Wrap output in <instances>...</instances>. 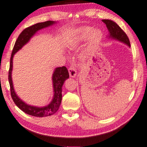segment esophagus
I'll return each mask as SVG.
<instances>
[{"label": "esophagus", "instance_id": "34e87169", "mask_svg": "<svg viewBox=\"0 0 147 147\" xmlns=\"http://www.w3.org/2000/svg\"><path fill=\"white\" fill-rule=\"evenodd\" d=\"M69 75L71 77H75L76 75V71L75 67L74 66H71L69 69Z\"/></svg>", "mask_w": 147, "mask_h": 147}]
</instances>
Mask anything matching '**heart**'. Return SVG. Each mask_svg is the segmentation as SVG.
<instances>
[{"label": "heart", "mask_w": 147, "mask_h": 147, "mask_svg": "<svg viewBox=\"0 0 147 147\" xmlns=\"http://www.w3.org/2000/svg\"><path fill=\"white\" fill-rule=\"evenodd\" d=\"M92 29L89 27H82L78 30V35L76 37H74L71 40L72 44L75 45L76 43L80 41L85 40L86 39L90 36V47L91 49H94L100 42L102 36V33L100 30H95L92 32Z\"/></svg>", "instance_id": "b5f03b06"}]
</instances>
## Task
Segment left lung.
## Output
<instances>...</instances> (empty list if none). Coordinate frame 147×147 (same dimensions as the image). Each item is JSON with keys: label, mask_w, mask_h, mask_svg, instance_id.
<instances>
[{"label": "left lung", "mask_w": 147, "mask_h": 147, "mask_svg": "<svg viewBox=\"0 0 147 147\" xmlns=\"http://www.w3.org/2000/svg\"><path fill=\"white\" fill-rule=\"evenodd\" d=\"M102 21L106 24L107 27L108 28L110 38L121 41V42L127 45L129 47H131L129 39L128 38L127 35L116 22L108 19L102 20Z\"/></svg>", "instance_id": "obj_1"}]
</instances>
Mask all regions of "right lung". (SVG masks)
<instances>
[{"label": "right lung", "mask_w": 147, "mask_h": 147, "mask_svg": "<svg viewBox=\"0 0 147 147\" xmlns=\"http://www.w3.org/2000/svg\"><path fill=\"white\" fill-rule=\"evenodd\" d=\"M55 23V22L52 21V20H48V21H45L44 22L36 23L34 25L29 26V27L26 28L24 30H22V32L18 36L17 40H16L11 54V60H10L9 82L10 84V88H11V94L12 100L20 110L26 114L34 116V117H48V116L55 114L58 111L62 100V87H63L65 80H67L69 77V72H68L67 67H58L54 71L53 74L54 96L53 100L51 101L50 104L43 107L30 106V105L26 104L21 99L18 98V96L14 92L11 76L12 70V59H13L14 54L19 51L24 45H26L29 41L30 38L38 30L47 27V26L52 25Z\"/></svg>", "instance_id": "1"}]
</instances>
